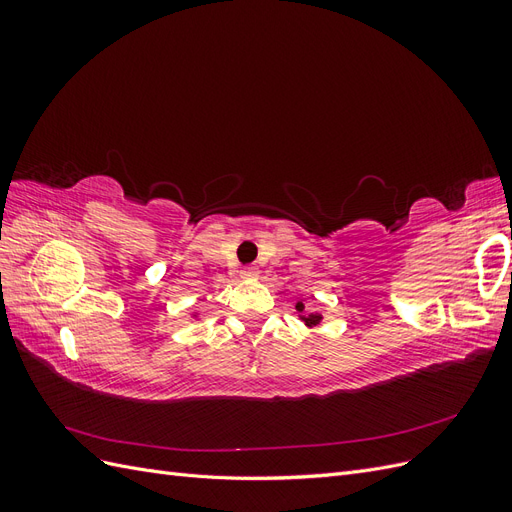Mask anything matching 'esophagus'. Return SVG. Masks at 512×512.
Instances as JSON below:
<instances>
[{
	"instance_id": "1",
	"label": "esophagus",
	"mask_w": 512,
	"mask_h": 512,
	"mask_svg": "<svg viewBox=\"0 0 512 512\" xmlns=\"http://www.w3.org/2000/svg\"><path fill=\"white\" fill-rule=\"evenodd\" d=\"M256 275H258V269L252 267V265H247V267L241 269V277H245V280H252V277H256Z\"/></svg>"
}]
</instances>
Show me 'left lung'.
I'll list each match as a JSON object with an SVG mask.
<instances>
[{
  "mask_svg": "<svg viewBox=\"0 0 512 512\" xmlns=\"http://www.w3.org/2000/svg\"><path fill=\"white\" fill-rule=\"evenodd\" d=\"M297 309H299V312H303V303H297ZM303 320H305L307 327H314V324H318L322 320V316L320 314H307V316H303Z\"/></svg>",
  "mask_w": 512,
  "mask_h": 512,
  "instance_id": "left-lung-1",
  "label": "left lung"
}]
</instances>
